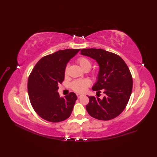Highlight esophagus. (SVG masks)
Returning <instances> with one entry per match:
<instances>
[{"mask_svg": "<svg viewBox=\"0 0 157 157\" xmlns=\"http://www.w3.org/2000/svg\"><path fill=\"white\" fill-rule=\"evenodd\" d=\"M77 98H81V97L82 96V95H81V94H77Z\"/></svg>", "mask_w": 157, "mask_h": 157, "instance_id": "obj_1", "label": "esophagus"}]
</instances>
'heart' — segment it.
Segmentation results:
<instances>
[{
  "label": "heart",
  "mask_w": 157,
  "mask_h": 157,
  "mask_svg": "<svg viewBox=\"0 0 157 157\" xmlns=\"http://www.w3.org/2000/svg\"><path fill=\"white\" fill-rule=\"evenodd\" d=\"M77 63L80 65V67L85 71H88L92 67V62L89 58L86 57L82 56L77 59ZM68 65L66 66L64 70V75L67 77L68 75ZM93 77H96L97 76V73L94 71L92 73ZM90 86V81L88 79L84 80H75L71 84V88L73 91L77 93H84L86 91V89Z\"/></svg>",
  "instance_id": "heart-1"
}]
</instances>
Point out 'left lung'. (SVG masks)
I'll return each mask as SVG.
<instances>
[{
    "label": "left lung",
    "instance_id": "obj_1",
    "mask_svg": "<svg viewBox=\"0 0 157 157\" xmlns=\"http://www.w3.org/2000/svg\"><path fill=\"white\" fill-rule=\"evenodd\" d=\"M82 55L96 59L99 66L98 82L94 91L105 96H88L86 109L89 115L100 121H109L124 111L129 101L133 80L129 68L119 56L103 49L87 48L80 50Z\"/></svg>",
    "mask_w": 157,
    "mask_h": 157
}]
</instances>
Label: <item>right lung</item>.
Segmentation results:
<instances>
[{"instance_id":"right-lung-1","label":"right lung","mask_w":157,"mask_h":157,"mask_svg":"<svg viewBox=\"0 0 157 157\" xmlns=\"http://www.w3.org/2000/svg\"><path fill=\"white\" fill-rule=\"evenodd\" d=\"M80 50H61L47 55L38 61L29 75L27 89L31 104L37 115L47 121H63L72 113L76 94L70 92L60 98L58 90L64 80L66 65Z\"/></svg>"}]
</instances>
